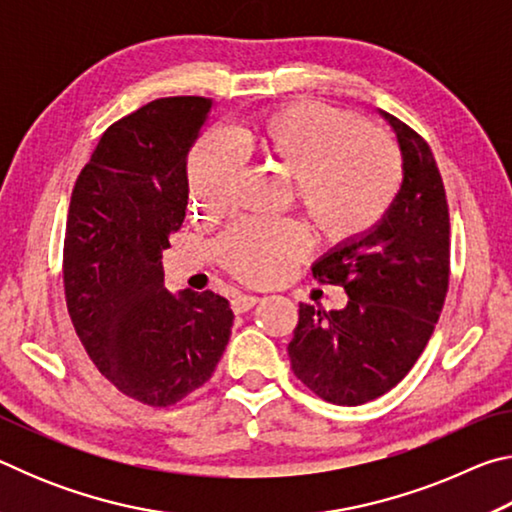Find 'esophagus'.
I'll return each instance as SVG.
<instances>
[{
  "mask_svg": "<svg viewBox=\"0 0 512 512\" xmlns=\"http://www.w3.org/2000/svg\"><path fill=\"white\" fill-rule=\"evenodd\" d=\"M257 302H259L257 296H246V293H239V296L232 298L230 307H232V311H235V314H244V311L253 309Z\"/></svg>",
  "mask_w": 512,
  "mask_h": 512,
  "instance_id": "34e87169",
  "label": "esophagus"
}]
</instances>
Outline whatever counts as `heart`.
<instances>
[{
  "mask_svg": "<svg viewBox=\"0 0 512 512\" xmlns=\"http://www.w3.org/2000/svg\"><path fill=\"white\" fill-rule=\"evenodd\" d=\"M244 151L293 180L302 212L329 241H350L384 219L402 185V160L379 131L316 103H298L255 117L237 135ZM244 171V153L228 133L210 131L196 142L187 164V189L198 214L230 207ZM311 239L296 221L246 219L216 244L221 264L248 284L287 277L309 253Z\"/></svg>",
  "mask_w": 512,
  "mask_h": 512,
  "instance_id": "b5f03b06",
  "label": "heart"
}]
</instances>
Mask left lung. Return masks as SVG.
<instances>
[{
	"label": "left lung",
	"instance_id": "left-lung-1",
	"mask_svg": "<svg viewBox=\"0 0 512 512\" xmlns=\"http://www.w3.org/2000/svg\"><path fill=\"white\" fill-rule=\"evenodd\" d=\"M402 151V185L375 228L311 266L341 284L343 309L302 305L289 359L309 391L341 406L366 404L400 384L429 343L449 284V207L429 144L388 112Z\"/></svg>",
	"mask_w": 512,
	"mask_h": 512
}]
</instances>
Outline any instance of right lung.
<instances>
[{
    "mask_svg": "<svg viewBox=\"0 0 512 512\" xmlns=\"http://www.w3.org/2000/svg\"><path fill=\"white\" fill-rule=\"evenodd\" d=\"M212 99L169 97L112 124L76 178L63 282L76 334L121 393L171 406L203 386L230 341L212 291L164 289L162 253L187 210V155Z\"/></svg>",
    "mask_w": 512,
    "mask_h": 512,
    "instance_id": "1",
    "label": "right lung"
}]
</instances>
